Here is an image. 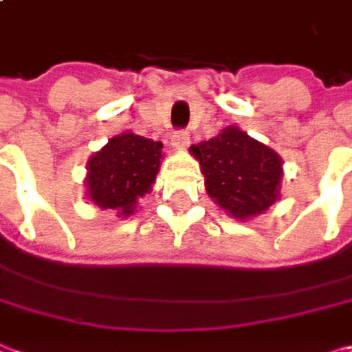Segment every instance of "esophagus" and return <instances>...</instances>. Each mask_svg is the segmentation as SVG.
<instances>
[{
    "mask_svg": "<svg viewBox=\"0 0 352 352\" xmlns=\"http://www.w3.org/2000/svg\"><path fill=\"white\" fill-rule=\"evenodd\" d=\"M171 144H173L175 151H185L189 146V134L185 130H177L171 136Z\"/></svg>",
    "mask_w": 352,
    "mask_h": 352,
    "instance_id": "1",
    "label": "esophagus"
}]
</instances>
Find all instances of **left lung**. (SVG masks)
<instances>
[{"label": "left lung", "mask_w": 352, "mask_h": 352, "mask_svg": "<svg viewBox=\"0 0 352 352\" xmlns=\"http://www.w3.org/2000/svg\"><path fill=\"white\" fill-rule=\"evenodd\" d=\"M189 153L199 161L208 195L234 220L261 216L281 197V157L239 126H226Z\"/></svg>", "instance_id": "8db88e82"}]
</instances>
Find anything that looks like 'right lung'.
<instances>
[{
	"label": "right lung",
	"mask_w": 352,
	"mask_h": 352,
	"mask_svg": "<svg viewBox=\"0 0 352 352\" xmlns=\"http://www.w3.org/2000/svg\"><path fill=\"white\" fill-rule=\"evenodd\" d=\"M163 161V142L124 130L94 153L85 165V197L118 218L136 212L138 199L151 193Z\"/></svg>",
	"instance_id": "right-lung-1"
}]
</instances>
